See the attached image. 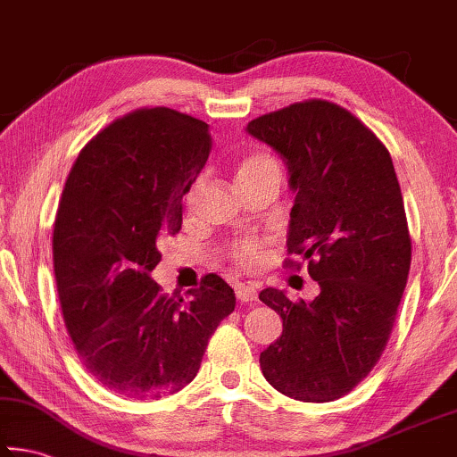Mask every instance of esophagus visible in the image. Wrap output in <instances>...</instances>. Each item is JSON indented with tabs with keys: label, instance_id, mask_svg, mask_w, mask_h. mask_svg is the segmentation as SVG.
<instances>
[{
	"label": "esophagus",
	"instance_id": "34e87169",
	"mask_svg": "<svg viewBox=\"0 0 457 457\" xmlns=\"http://www.w3.org/2000/svg\"><path fill=\"white\" fill-rule=\"evenodd\" d=\"M236 296H237V300H242V303L252 304V303H256L258 292L252 284H237L236 286Z\"/></svg>",
	"mask_w": 457,
	"mask_h": 457
}]
</instances>
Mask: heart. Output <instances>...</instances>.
<instances>
[{
  "mask_svg": "<svg viewBox=\"0 0 457 457\" xmlns=\"http://www.w3.org/2000/svg\"><path fill=\"white\" fill-rule=\"evenodd\" d=\"M270 173L280 175V163H278L272 154L250 153L239 161L237 171H236V181L239 185V183L258 179V177L270 175ZM231 258H234L236 266L252 270V268L262 266V262H264V252H262V244L256 242V239H244V242L234 245V250H231Z\"/></svg>",
  "mask_w": 457,
  "mask_h": 457,
  "instance_id": "b5f03b06",
  "label": "heart"
}]
</instances>
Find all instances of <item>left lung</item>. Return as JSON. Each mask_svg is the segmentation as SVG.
<instances>
[{
	"instance_id": "left-lung-1",
	"label": "left lung",
	"mask_w": 457,
	"mask_h": 457,
	"mask_svg": "<svg viewBox=\"0 0 457 457\" xmlns=\"http://www.w3.org/2000/svg\"><path fill=\"white\" fill-rule=\"evenodd\" d=\"M284 159L296 193L288 253L308 260L320 292L311 303L266 288L260 300L282 335L260 354L286 397L327 403L377 365L403 296L411 237L391 154L373 130L328 100H304L247 122ZM286 268H300L286 260Z\"/></svg>"
}]
</instances>
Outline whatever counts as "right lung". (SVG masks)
I'll return each instance as SVG.
<instances>
[{"label":"right lung","instance_id":"1","mask_svg":"<svg viewBox=\"0 0 457 457\" xmlns=\"http://www.w3.org/2000/svg\"><path fill=\"white\" fill-rule=\"evenodd\" d=\"M212 151L210 125L173 108H138L80 151L54 221V276L79 359L130 399H159L195 378L236 294L218 274L189 300L151 272L159 244L179 234L183 195Z\"/></svg>","mask_w":457,"mask_h":457}]
</instances>
